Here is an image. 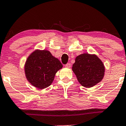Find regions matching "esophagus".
Returning <instances> with one entry per match:
<instances>
[{
    "instance_id": "34e87169",
    "label": "esophagus",
    "mask_w": 126,
    "mask_h": 126,
    "mask_svg": "<svg viewBox=\"0 0 126 126\" xmlns=\"http://www.w3.org/2000/svg\"><path fill=\"white\" fill-rule=\"evenodd\" d=\"M65 67L66 68H70L71 67V64L70 63H67L65 65Z\"/></svg>"
}]
</instances>
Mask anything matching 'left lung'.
Wrapping results in <instances>:
<instances>
[{
	"label": "left lung",
	"instance_id": "8db88e82",
	"mask_svg": "<svg viewBox=\"0 0 126 126\" xmlns=\"http://www.w3.org/2000/svg\"><path fill=\"white\" fill-rule=\"evenodd\" d=\"M72 70L79 83L83 87L90 88L102 80L105 67L96 55L83 53L76 58Z\"/></svg>",
	"mask_w": 126,
	"mask_h": 126
}]
</instances>
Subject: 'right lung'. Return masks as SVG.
I'll return each instance as SVG.
<instances>
[{
	"instance_id": "obj_1",
	"label": "right lung",
	"mask_w": 126,
	"mask_h": 126,
	"mask_svg": "<svg viewBox=\"0 0 126 126\" xmlns=\"http://www.w3.org/2000/svg\"><path fill=\"white\" fill-rule=\"evenodd\" d=\"M63 67L49 51L36 50L28 57L25 65L27 80L33 86L43 89L49 86L57 71Z\"/></svg>"
}]
</instances>
